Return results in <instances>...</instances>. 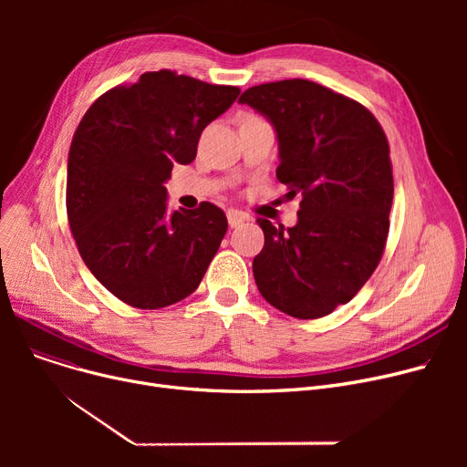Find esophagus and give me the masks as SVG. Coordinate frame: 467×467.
<instances>
[{
  "mask_svg": "<svg viewBox=\"0 0 467 467\" xmlns=\"http://www.w3.org/2000/svg\"><path fill=\"white\" fill-rule=\"evenodd\" d=\"M227 219H229V225L234 229V227H240L244 221H248L250 215L244 213V212H238V210H229Z\"/></svg>",
  "mask_w": 467,
  "mask_h": 467,
  "instance_id": "1",
  "label": "esophagus"
}]
</instances>
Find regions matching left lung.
<instances>
[{
  "mask_svg": "<svg viewBox=\"0 0 467 467\" xmlns=\"http://www.w3.org/2000/svg\"><path fill=\"white\" fill-rule=\"evenodd\" d=\"M278 136L276 178L301 194L296 227L259 217L265 246L254 259L266 303L316 320L347 305L379 266L394 199L389 145L375 115L352 98L306 79L240 96Z\"/></svg>",
  "mask_w": 467,
  "mask_h": 467,
  "instance_id": "1",
  "label": "left lung"
}]
</instances>
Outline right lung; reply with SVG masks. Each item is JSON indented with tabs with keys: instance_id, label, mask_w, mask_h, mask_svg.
I'll use <instances>...</instances> for the list:
<instances>
[{
	"instance_id": "1",
	"label": "right lung",
	"mask_w": 467,
	"mask_h": 467,
	"mask_svg": "<svg viewBox=\"0 0 467 467\" xmlns=\"http://www.w3.org/2000/svg\"><path fill=\"white\" fill-rule=\"evenodd\" d=\"M238 94L170 69L145 71L83 115L67 155V221L88 271L122 303L164 308L204 278L227 217L212 202L170 215L164 182L174 164L194 161L202 130Z\"/></svg>"
}]
</instances>
